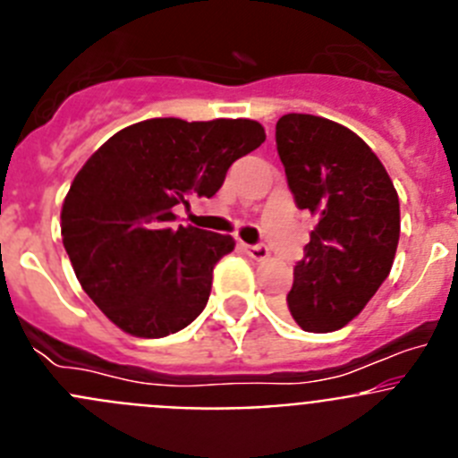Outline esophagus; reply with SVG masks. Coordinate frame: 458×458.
Here are the masks:
<instances>
[{"mask_svg":"<svg viewBox=\"0 0 458 458\" xmlns=\"http://www.w3.org/2000/svg\"><path fill=\"white\" fill-rule=\"evenodd\" d=\"M245 252H248L254 261H264V259H268V248H266V245H245Z\"/></svg>","mask_w":458,"mask_h":458,"instance_id":"34e87169","label":"esophagus"}]
</instances>
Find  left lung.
I'll use <instances>...</instances> for the list:
<instances>
[{
	"label": "left lung",
	"mask_w": 458,
	"mask_h": 458,
	"mask_svg": "<svg viewBox=\"0 0 458 458\" xmlns=\"http://www.w3.org/2000/svg\"><path fill=\"white\" fill-rule=\"evenodd\" d=\"M275 137L295 206L317 217L282 311L307 333H333L365 310L390 275L399 197L376 153L342 123L284 114Z\"/></svg>",
	"instance_id": "obj_1"
}]
</instances>
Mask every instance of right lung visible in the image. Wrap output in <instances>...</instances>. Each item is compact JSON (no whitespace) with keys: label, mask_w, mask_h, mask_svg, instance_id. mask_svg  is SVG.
Returning a JSON list of instances; mask_svg holds the SVG:
<instances>
[{"label":"right lung","mask_w":458,"mask_h":458,"mask_svg":"<svg viewBox=\"0 0 458 458\" xmlns=\"http://www.w3.org/2000/svg\"><path fill=\"white\" fill-rule=\"evenodd\" d=\"M252 119H147L109 137L62 206V238L80 284L132 337L179 333L204 311L226 233L176 226L174 206L213 197L226 169L264 144Z\"/></svg>","instance_id":"right-lung-1"}]
</instances>
